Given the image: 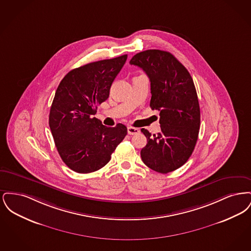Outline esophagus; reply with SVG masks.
<instances>
[{
  "label": "esophagus",
  "instance_id": "esophagus-1",
  "mask_svg": "<svg viewBox=\"0 0 251 251\" xmlns=\"http://www.w3.org/2000/svg\"><path fill=\"white\" fill-rule=\"evenodd\" d=\"M139 129H137V128H133V127H128V134H131V135H133V134H137V133H139Z\"/></svg>",
  "mask_w": 251,
  "mask_h": 251
}]
</instances>
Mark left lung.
Masks as SVG:
<instances>
[{"label": "left lung", "mask_w": 251, "mask_h": 251, "mask_svg": "<svg viewBox=\"0 0 251 251\" xmlns=\"http://www.w3.org/2000/svg\"><path fill=\"white\" fill-rule=\"evenodd\" d=\"M130 64L150 78V106L160 112V132L151 135L141 129L148 140L142 161L159 173L174 171L187 162L199 137L201 110L191 75L173 54L161 50L138 52Z\"/></svg>", "instance_id": "1"}]
</instances>
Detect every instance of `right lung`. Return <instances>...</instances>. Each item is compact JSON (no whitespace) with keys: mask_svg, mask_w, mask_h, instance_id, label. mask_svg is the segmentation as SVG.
<instances>
[{"mask_svg":"<svg viewBox=\"0 0 251 251\" xmlns=\"http://www.w3.org/2000/svg\"><path fill=\"white\" fill-rule=\"evenodd\" d=\"M126 60L124 54L74 69L56 89L49 125L61 159L75 172L90 173L104 167L127 134L125 125L106 127L94 117Z\"/></svg>","mask_w":251,"mask_h":251,"instance_id":"right-lung-1","label":"right lung"}]
</instances>
